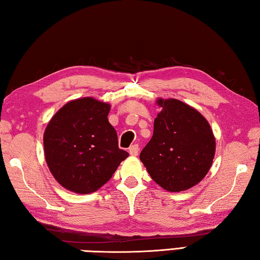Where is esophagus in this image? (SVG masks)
<instances>
[{
  "label": "esophagus",
  "instance_id": "34e87169",
  "mask_svg": "<svg viewBox=\"0 0 260 260\" xmlns=\"http://www.w3.org/2000/svg\"><path fill=\"white\" fill-rule=\"evenodd\" d=\"M138 153H139V146H138V145L137 144L131 145V146L129 147V154H130V155L137 156Z\"/></svg>",
  "mask_w": 260,
  "mask_h": 260
}]
</instances>
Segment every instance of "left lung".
Here are the masks:
<instances>
[{
    "label": "left lung",
    "mask_w": 260,
    "mask_h": 260,
    "mask_svg": "<svg viewBox=\"0 0 260 260\" xmlns=\"http://www.w3.org/2000/svg\"><path fill=\"white\" fill-rule=\"evenodd\" d=\"M156 103L162 109L139 157L156 184L168 192H181L199 184L210 170L216 139L209 122L189 105L172 98Z\"/></svg>",
    "instance_id": "1"
}]
</instances>
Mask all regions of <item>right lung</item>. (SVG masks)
Masks as SVG:
<instances>
[{
	"label": "right lung",
	"instance_id": "add662e5",
	"mask_svg": "<svg viewBox=\"0 0 260 260\" xmlns=\"http://www.w3.org/2000/svg\"><path fill=\"white\" fill-rule=\"evenodd\" d=\"M111 105L84 97L59 109L45 127L44 156L59 184L77 194L95 192L129 153L118 148L108 122Z\"/></svg>",
	"mask_w": 260,
	"mask_h": 260
}]
</instances>
